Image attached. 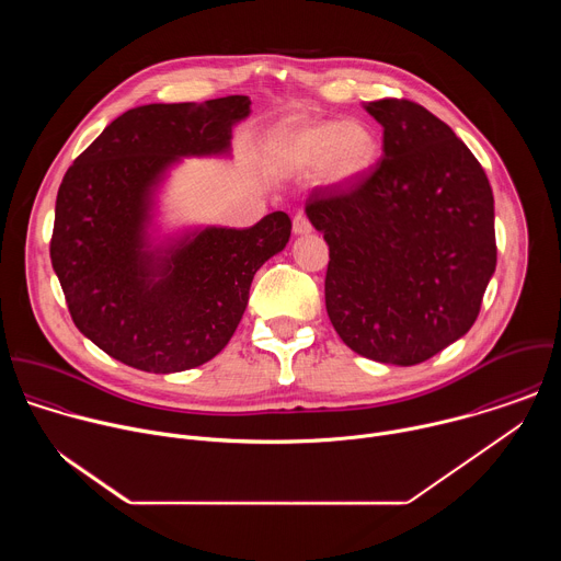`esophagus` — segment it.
<instances>
[{
	"instance_id": "34e87169",
	"label": "esophagus",
	"mask_w": 561,
	"mask_h": 561,
	"mask_svg": "<svg viewBox=\"0 0 561 561\" xmlns=\"http://www.w3.org/2000/svg\"><path fill=\"white\" fill-rule=\"evenodd\" d=\"M310 230H312V224H310L308 215H306V213H297V215L293 217V232H295V234H308Z\"/></svg>"
}]
</instances>
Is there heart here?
Listing matches in <instances>:
<instances>
[{"instance_id":"obj_1","label":"heart","mask_w":561,"mask_h":561,"mask_svg":"<svg viewBox=\"0 0 561 561\" xmlns=\"http://www.w3.org/2000/svg\"><path fill=\"white\" fill-rule=\"evenodd\" d=\"M273 154L286 171L319 167L324 182L348 184L377 162L379 137L362 119H324L286 130L275 141Z\"/></svg>"}]
</instances>
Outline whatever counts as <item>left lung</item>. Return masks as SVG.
<instances>
[{
  "instance_id": "obj_1",
  "label": "left lung",
  "mask_w": 561,
  "mask_h": 561,
  "mask_svg": "<svg viewBox=\"0 0 561 561\" xmlns=\"http://www.w3.org/2000/svg\"><path fill=\"white\" fill-rule=\"evenodd\" d=\"M366 111L383 157L355 182L317 186L310 224L324 232L327 310L362 357L415 366L470 331L495 273L489 178L448 124L411 100Z\"/></svg>"
}]
</instances>
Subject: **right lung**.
I'll use <instances>...</instances> for the list:
<instances>
[{
	"label": "right lung",
	"mask_w": 561,
	"mask_h": 561,
	"mask_svg": "<svg viewBox=\"0 0 561 561\" xmlns=\"http://www.w3.org/2000/svg\"><path fill=\"white\" fill-rule=\"evenodd\" d=\"M247 95L204 104L130 108L66 171L55 202L50 262L75 327L95 346L146 373L213 359L242 319L260 266L290 237L275 210L255 226L204 228L146 251L150 193L186 154L226 152Z\"/></svg>",
	"instance_id": "obj_1"
}]
</instances>
